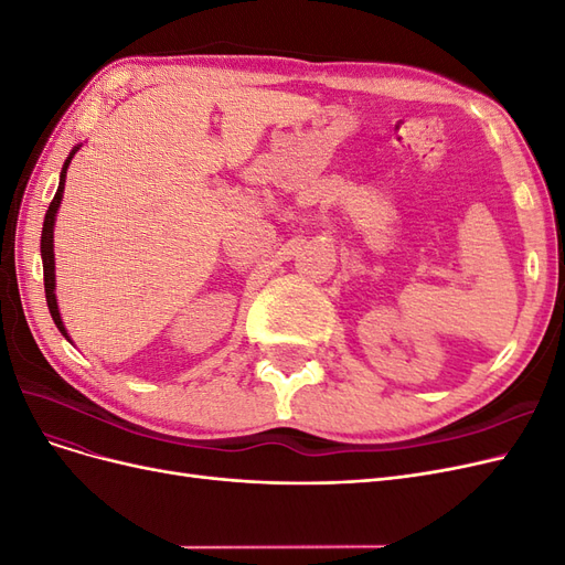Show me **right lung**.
<instances>
[{
	"instance_id": "1",
	"label": "right lung",
	"mask_w": 565,
	"mask_h": 565,
	"mask_svg": "<svg viewBox=\"0 0 565 565\" xmlns=\"http://www.w3.org/2000/svg\"><path fill=\"white\" fill-rule=\"evenodd\" d=\"M77 150V148H75ZM75 150L71 152V158L65 160L63 164V172H61V183H58V191L54 195V200H51L49 210H46V216H44V228H42V264H44V295H46V306H49V313L51 318H54L56 328L65 334L63 330V322H61V316H58V306H56V295H54V218H56V212H58V204H61V198H63V185H65V172H67V164H71Z\"/></svg>"
}]
</instances>
